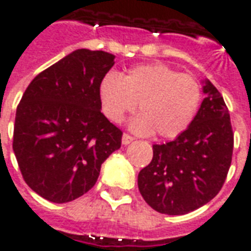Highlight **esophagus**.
<instances>
[{"label":"esophagus","mask_w":251,"mask_h":251,"mask_svg":"<svg viewBox=\"0 0 251 251\" xmlns=\"http://www.w3.org/2000/svg\"><path fill=\"white\" fill-rule=\"evenodd\" d=\"M134 138L130 136V134H127V133H124V136H122V144L124 145H127V144H130Z\"/></svg>","instance_id":"obj_1"}]
</instances>
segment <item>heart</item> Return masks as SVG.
<instances>
[{"label": "heart", "mask_w": 251, "mask_h": 251, "mask_svg": "<svg viewBox=\"0 0 251 251\" xmlns=\"http://www.w3.org/2000/svg\"><path fill=\"white\" fill-rule=\"evenodd\" d=\"M102 113L120 124L138 103L141 114L130 127L140 134L175 138L191 125L201 100V88L192 75L179 74L163 63L137 66L122 77L106 74L99 82Z\"/></svg>", "instance_id": "1"}]
</instances>
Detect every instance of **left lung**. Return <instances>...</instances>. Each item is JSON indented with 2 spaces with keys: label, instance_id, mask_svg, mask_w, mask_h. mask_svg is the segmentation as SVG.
Masks as SVG:
<instances>
[{
  "label": "left lung",
  "instance_id": "8db88e82",
  "mask_svg": "<svg viewBox=\"0 0 251 251\" xmlns=\"http://www.w3.org/2000/svg\"><path fill=\"white\" fill-rule=\"evenodd\" d=\"M205 98L181 134L153 145L151 164L138 174V189L153 210L184 215L219 194L231 165L234 133L218 88L205 80Z\"/></svg>",
  "mask_w": 251,
  "mask_h": 251
}]
</instances>
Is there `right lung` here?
<instances>
[{
	"label": "right lung",
	"instance_id": "right-lung-1",
	"mask_svg": "<svg viewBox=\"0 0 251 251\" xmlns=\"http://www.w3.org/2000/svg\"><path fill=\"white\" fill-rule=\"evenodd\" d=\"M114 55L76 50L29 83L16 111L13 152L23 179L53 203L93 188L122 131L100 113L99 82Z\"/></svg>",
	"mask_w": 251,
	"mask_h": 251
}]
</instances>
